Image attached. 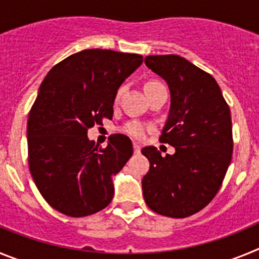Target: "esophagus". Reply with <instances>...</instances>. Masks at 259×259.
Returning a JSON list of instances; mask_svg holds the SVG:
<instances>
[{"label": "esophagus", "mask_w": 259, "mask_h": 259, "mask_svg": "<svg viewBox=\"0 0 259 259\" xmlns=\"http://www.w3.org/2000/svg\"><path fill=\"white\" fill-rule=\"evenodd\" d=\"M134 150H135V153H140V150H141V145H140V144L134 143Z\"/></svg>", "instance_id": "34e87169"}]
</instances>
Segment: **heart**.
Returning <instances> with one entry per match:
<instances>
[{
	"mask_svg": "<svg viewBox=\"0 0 259 259\" xmlns=\"http://www.w3.org/2000/svg\"><path fill=\"white\" fill-rule=\"evenodd\" d=\"M154 84H159V83H157V81H149V83L146 84V87L154 85ZM122 92H123V85L118 88L115 97L119 98V96L122 95ZM122 131L124 132L125 135H128V136H131L132 139L143 140V139H145L148 132L150 131V127L148 124H145V123L139 122V120H132V122L127 123V124L122 128Z\"/></svg>",
	"mask_w": 259,
	"mask_h": 259,
	"instance_id": "1",
	"label": "heart"
}]
</instances>
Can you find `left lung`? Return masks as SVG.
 Wrapping results in <instances>:
<instances>
[{
    "mask_svg": "<svg viewBox=\"0 0 259 259\" xmlns=\"http://www.w3.org/2000/svg\"><path fill=\"white\" fill-rule=\"evenodd\" d=\"M145 65L166 80L168 118L159 141L175 148L162 157L154 146L141 153L150 162L143 178L146 205L157 214L187 218L215 197L233 150L230 106L214 77L175 54L148 56Z\"/></svg>",
    "mask_w": 259,
    "mask_h": 259,
    "instance_id": "8db88e82",
    "label": "left lung"
}]
</instances>
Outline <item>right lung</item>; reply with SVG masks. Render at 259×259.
<instances>
[{"instance_id": "add662e5", "label": "right lung", "mask_w": 259, "mask_h": 259, "mask_svg": "<svg viewBox=\"0 0 259 259\" xmlns=\"http://www.w3.org/2000/svg\"><path fill=\"white\" fill-rule=\"evenodd\" d=\"M141 63L140 54L87 49L42 80L27 123L28 164L41 196L62 214L92 215L113 200V176L134 154L132 143L115 134L98 148L87 132L113 118L116 91Z\"/></svg>"}]
</instances>
